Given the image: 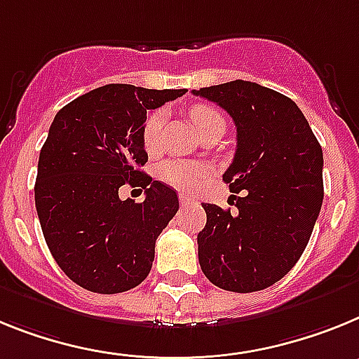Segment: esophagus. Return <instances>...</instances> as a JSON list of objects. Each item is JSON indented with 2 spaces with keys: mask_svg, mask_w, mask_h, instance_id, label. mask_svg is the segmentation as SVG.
<instances>
[{
  "mask_svg": "<svg viewBox=\"0 0 359 359\" xmlns=\"http://www.w3.org/2000/svg\"><path fill=\"white\" fill-rule=\"evenodd\" d=\"M179 202H180V205H191V204H195V201H193V198H189L188 195H180Z\"/></svg>",
  "mask_w": 359,
  "mask_h": 359,
  "instance_id": "esophagus-1",
  "label": "esophagus"
}]
</instances>
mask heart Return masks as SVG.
I'll return each mask as SVG.
<instances>
[{
  "label": "heart",
  "mask_w": 359,
  "mask_h": 359,
  "mask_svg": "<svg viewBox=\"0 0 359 359\" xmlns=\"http://www.w3.org/2000/svg\"><path fill=\"white\" fill-rule=\"evenodd\" d=\"M189 121H191V124L198 132V135L213 126H226L220 111H217L208 104L193 106L191 110H189ZM162 124H164V114L161 110L151 111L146 117L144 124H142V144H144V149L149 155H155L158 148H161ZM158 177L166 184L173 186V188L184 189V191H193L208 177V170L202 164H197V162L168 158V161H164L158 166Z\"/></svg>",
  "instance_id": "b5f03b06"
}]
</instances>
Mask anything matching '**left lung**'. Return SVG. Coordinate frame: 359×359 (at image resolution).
I'll return each mask as SVG.
<instances>
[{
    "instance_id": "8db88e82",
    "label": "left lung",
    "mask_w": 359,
    "mask_h": 359,
    "mask_svg": "<svg viewBox=\"0 0 359 359\" xmlns=\"http://www.w3.org/2000/svg\"><path fill=\"white\" fill-rule=\"evenodd\" d=\"M217 102L236 126V151L224 173L236 211L202 204L198 262L224 291L269 287L294 267L323 202V154L294 101L251 81L193 90Z\"/></svg>"
}]
</instances>
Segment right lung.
I'll list each match as a JSON object with an SVG mask.
<instances>
[{"instance_id":"add662e5","label":"right lung","mask_w":359,"mask_h":359,"mask_svg":"<svg viewBox=\"0 0 359 359\" xmlns=\"http://www.w3.org/2000/svg\"><path fill=\"white\" fill-rule=\"evenodd\" d=\"M184 93L106 85L54 117L37 162L36 210L50 253L83 289L115 294L148 276L179 198L141 171L148 162L141 130L146 111ZM124 183L144 189L145 201H121Z\"/></svg>"}]
</instances>
